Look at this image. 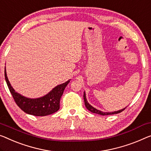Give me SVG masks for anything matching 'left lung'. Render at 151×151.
<instances>
[{
  "label": "left lung",
  "mask_w": 151,
  "mask_h": 151,
  "mask_svg": "<svg viewBox=\"0 0 151 151\" xmlns=\"http://www.w3.org/2000/svg\"><path fill=\"white\" fill-rule=\"evenodd\" d=\"M83 99H84V102H85V106H86L87 109L89 110L90 112H93V113H96V114H100V115H110V114H118V113H120L122 111H124V110L126 109H123L122 110H120V111H114V112H103L100 111H98L95 108H93L92 106L90 105L88 102H87V99H86V96H85V93L84 92V95H83Z\"/></svg>",
  "instance_id": "1"
}]
</instances>
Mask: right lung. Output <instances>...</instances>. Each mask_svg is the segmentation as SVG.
Instances as JSON below:
<instances>
[{
    "instance_id": "1",
    "label": "right lung",
    "mask_w": 151,
    "mask_h": 151,
    "mask_svg": "<svg viewBox=\"0 0 151 151\" xmlns=\"http://www.w3.org/2000/svg\"><path fill=\"white\" fill-rule=\"evenodd\" d=\"M4 77L9 89L18 106L27 114L39 116L51 114L60 109V98L64 93V89L70 82V81H68L63 84L58 85L43 97L30 99L15 92L9 81L6 70H4Z\"/></svg>"
}]
</instances>
